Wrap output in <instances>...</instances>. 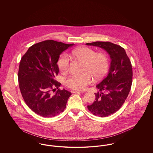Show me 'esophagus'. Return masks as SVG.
Segmentation results:
<instances>
[{
    "label": "esophagus",
    "instance_id": "1",
    "mask_svg": "<svg viewBox=\"0 0 153 153\" xmlns=\"http://www.w3.org/2000/svg\"><path fill=\"white\" fill-rule=\"evenodd\" d=\"M83 92H82V91H74V90H72L71 91V93L72 94H81V93H82Z\"/></svg>",
    "mask_w": 153,
    "mask_h": 153
}]
</instances>
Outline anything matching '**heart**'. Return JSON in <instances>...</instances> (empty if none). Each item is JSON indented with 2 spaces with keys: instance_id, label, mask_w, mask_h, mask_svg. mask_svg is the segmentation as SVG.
<instances>
[{
  "instance_id": "obj_1",
  "label": "heart",
  "mask_w": 153,
  "mask_h": 153,
  "mask_svg": "<svg viewBox=\"0 0 153 153\" xmlns=\"http://www.w3.org/2000/svg\"><path fill=\"white\" fill-rule=\"evenodd\" d=\"M71 56L84 62L83 72L81 75L73 74L65 81L67 87L81 91L92 82V77L99 80L104 76L108 69V58L102 53H96L87 47H81L73 50ZM59 69L62 72H67L71 65V59L66 53L62 54L57 62Z\"/></svg>"
}]
</instances>
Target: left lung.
Masks as SVG:
<instances>
[{
    "instance_id": "obj_1",
    "label": "left lung",
    "mask_w": 153,
    "mask_h": 153,
    "mask_svg": "<svg viewBox=\"0 0 153 153\" xmlns=\"http://www.w3.org/2000/svg\"><path fill=\"white\" fill-rule=\"evenodd\" d=\"M86 45L104 49L111 59L107 76L96 85L101 93H95V101L87 106L93 115L107 117L120 108L129 94L132 82L131 61L124 48L118 45L100 41Z\"/></svg>"
}]
</instances>
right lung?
<instances>
[{
    "instance_id": "obj_1",
    "label": "right lung",
    "mask_w": 153,
    "mask_h": 153,
    "mask_svg": "<svg viewBox=\"0 0 153 153\" xmlns=\"http://www.w3.org/2000/svg\"><path fill=\"white\" fill-rule=\"evenodd\" d=\"M74 45L46 40L32 45L22 56L18 71L19 87L25 102L37 115L51 117L65 109L72 94L59 89L61 83L54 77L59 72L57 63L59 55ZM54 87L58 89L57 91Z\"/></svg>"
}]
</instances>
